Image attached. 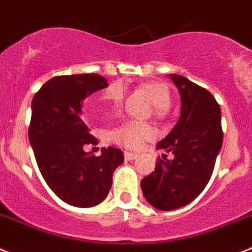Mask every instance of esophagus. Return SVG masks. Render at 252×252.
<instances>
[{"instance_id":"obj_1","label":"esophagus","mask_w":252,"mask_h":252,"mask_svg":"<svg viewBox=\"0 0 252 252\" xmlns=\"http://www.w3.org/2000/svg\"><path fill=\"white\" fill-rule=\"evenodd\" d=\"M136 157H137V156H136L135 153L125 152V159L126 160H133V159H136Z\"/></svg>"}]
</instances>
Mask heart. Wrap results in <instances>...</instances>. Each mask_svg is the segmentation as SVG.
<instances>
[{"instance_id":"heart-1","label":"heart","mask_w":252,"mask_h":252,"mask_svg":"<svg viewBox=\"0 0 252 252\" xmlns=\"http://www.w3.org/2000/svg\"><path fill=\"white\" fill-rule=\"evenodd\" d=\"M142 90L150 96L157 114L167 111L172 104V96L167 85L157 81L146 83L142 85ZM126 88L122 83L116 81L102 93L99 99L93 102V111L105 112L107 110H117L124 100ZM110 140L117 145L128 150H136L145 141L151 140L155 136V131L150 125L138 121H127L115 127L110 132Z\"/></svg>"}]
</instances>
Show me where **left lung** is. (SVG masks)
<instances>
[{
	"label": "left lung",
	"instance_id": "8db88e82",
	"mask_svg": "<svg viewBox=\"0 0 252 252\" xmlns=\"http://www.w3.org/2000/svg\"><path fill=\"white\" fill-rule=\"evenodd\" d=\"M168 76L181 95V116L156 148L174 157L158 160L155 172L141 181L146 200L164 212L184 207L202 193L222 145L221 111L214 96L184 76Z\"/></svg>",
	"mask_w": 252,
	"mask_h": 252
}]
</instances>
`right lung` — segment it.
I'll list each match as a JSON object with an SVG mask.
<instances>
[{"label": "right lung", "mask_w": 252, "mask_h": 252, "mask_svg": "<svg viewBox=\"0 0 252 252\" xmlns=\"http://www.w3.org/2000/svg\"><path fill=\"white\" fill-rule=\"evenodd\" d=\"M109 86L99 74L56 76L32 100L30 143L43 178L63 202L78 208L100 204L112 186L124 153L102 147L99 157L84 146L97 143L83 120L84 100Z\"/></svg>", "instance_id": "add662e5"}]
</instances>
